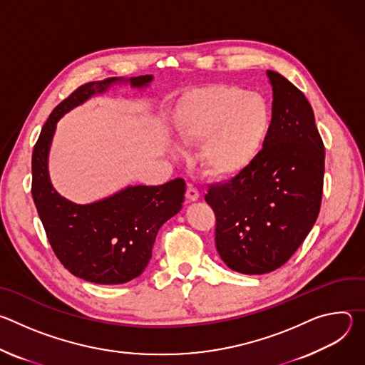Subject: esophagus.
<instances>
[{
	"instance_id": "1",
	"label": "esophagus",
	"mask_w": 365,
	"mask_h": 365,
	"mask_svg": "<svg viewBox=\"0 0 365 365\" xmlns=\"http://www.w3.org/2000/svg\"><path fill=\"white\" fill-rule=\"evenodd\" d=\"M197 197H199L197 189L193 187L192 185H189L187 189H186V199H187L189 202H195V200H197Z\"/></svg>"
}]
</instances>
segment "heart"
<instances>
[{
  "label": "heart",
  "instance_id": "1",
  "mask_svg": "<svg viewBox=\"0 0 365 365\" xmlns=\"http://www.w3.org/2000/svg\"><path fill=\"white\" fill-rule=\"evenodd\" d=\"M267 99L230 85H211L186 93L175 111L173 134L180 144L196 145L200 170L230 179L250 169L269 137Z\"/></svg>",
  "mask_w": 365,
  "mask_h": 365
}]
</instances>
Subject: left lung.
Here are the masks:
<instances>
[{
  "mask_svg": "<svg viewBox=\"0 0 365 365\" xmlns=\"http://www.w3.org/2000/svg\"><path fill=\"white\" fill-rule=\"evenodd\" d=\"M272 123L254 165L227 183L210 186L215 245L242 274L282 267L315 225L322 199L325 147L309 101L292 82L267 71Z\"/></svg>",
  "mask_w": 365,
  "mask_h": 365,
  "instance_id": "obj_1",
  "label": "left lung"
}]
</instances>
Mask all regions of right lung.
Instances as JSON below:
<instances>
[{
  "label": "right lung",
  "mask_w": 365,
  "mask_h": 365,
  "mask_svg": "<svg viewBox=\"0 0 365 365\" xmlns=\"http://www.w3.org/2000/svg\"><path fill=\"white\" fill-rule=\"evenodd\" d=\"M151 81V75H144L79 86L50 114L33 150L31 195L48 242L65 269L91 283L121 284L144 272L160 227L182 210L186 183L175 179L160 186H127L108 197L78 205L50 182L51 140L58 121L93 95L117 83L147 88Z\"/></svg>",
  "instance_id": "right-lung-1"
}]
</instances>
